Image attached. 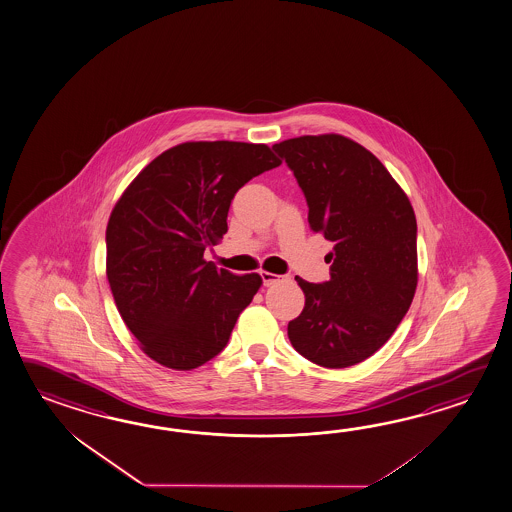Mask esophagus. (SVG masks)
<instances>
[{"mask_svg":"<svg viewBox=\"0 0 512 512\" xmlns=\"http://www.w3.org/2000/svg\"><path fill=\"white\" fill-rule=\"evenodd\" d=\"M262 282H264V286H272L275 282H281V275H277V273L272 272H261Z\"/></svg>","mask_w":512,"mask_h":512,"instance_id":"34e87169","label":"esophagus"}]
</instances>
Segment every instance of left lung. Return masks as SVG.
Here are the masks:
<instances>
[{
	"label": "left lung",
	"instance_id": "8db88e82",
	"mask_svg": "<svg viewBox=\"0 0 512 512\" xmlns=\"http://www.w3.org/2000/svg\"><path fill=\"white\" fill-rule=\"evenodd\" d=\"M273 149L304 191L310 230L334 242L330 281L295 277L304 308L288 337L315 365H357L385 345L414 299V209L379 158L346 136H297Z\"/></svg>",
	"mask_w": 512,
	"mask_h": 512
}]
</instances>
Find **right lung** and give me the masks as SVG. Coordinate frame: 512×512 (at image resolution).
Returning <instances> with one entry per match:
<instances>
[{
  "label": "right lung",
  "mask_w": 512,
  "mask_h": 512,
  "mask_svg": "<svg viewBox=\"0 0 512 512\" xmlns=\"http://www.w3.org/2000/svg\"><path fill=\"white\" fill-rule=\"evenodd\" d=\"M281 166L266 144L184 142L151 160L127 186L105 230V273L140 350L171 370H193L228 345L240 312L262 286L204 251L228 231L231 199Z\"/></svg>",
  "instance_id": "right-lung-1"
}]
</instances>
